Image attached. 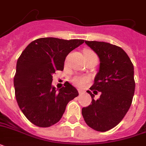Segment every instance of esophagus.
<instances>
[{
    "mask_svg": "<svg viewBox=\"0 0 146 146\" xmlns=\"http://www.w3.org/2000/svg\"><path fill=\"white\" fill-rule=\"evenodd\" d=\"M78 92H79V94H80V95H82V94L84 93V92L82 91V90H81V89H78Z\"/></svg>",
    "mask_w": 146,
    "mask_h": 146,
    "instance_id": "esophagus-1",
    "label": "esophagus"
}]
</instances>
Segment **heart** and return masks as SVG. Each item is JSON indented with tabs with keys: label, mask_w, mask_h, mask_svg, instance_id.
<instances>
[{
	"label": "heart",
	"mask_w": 146,
	"mask_h": 146,
	"mask_svg": "<svg viewBox=\"0 0 146 146\" xmlns=\"http://www.w3.org/2000/svg\"><path fill=\"white\" fill-rule=\"evenodd\" d=\"M86 55H96L92 51L90 50H87L86 52ZM88 78L87 77H75L73 79V82L76 86H83L85 83H86L88 82Z\"/></svg>",
	"instance_id": "heart-1"
}]
</instances>
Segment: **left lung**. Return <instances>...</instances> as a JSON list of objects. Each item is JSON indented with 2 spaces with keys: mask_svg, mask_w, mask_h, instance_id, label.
<instances>
[{
  "mask_svg": "<svg viewBox=\"0 0 146 146\" xmlns=\"http://www.w3.org/2000/svg\"><path fill=\"white\" fill-rule=\"evenodd\" d=\"M85 43L100 59L99 71L90 89L102 94L95 100L93 94L87 91L92 104L82 109V114L89 127L105 132L116 127L131 106L136 86L133 64L120 47L96 41Z\"/></svg>",
  "mask_w": 146,
  "mask_h": 146,
  "instance_id": "obj_1",
  "label": "left lung"
}]
</instances>
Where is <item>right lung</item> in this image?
Masks as SVG:
<instances>
[{"instance_id": "obj_1", "label": "right lung", "mask_w": 146, "mask_h": 146, "mask_svg": "<svg viewBox=\"0 0 146 146\" xmlns=\"http://www.w3.org/2000/svg\"><path fill=\"white\" fill-rule=\"evenodd\" d=\"M84 41L41 38L31 42L18 58L13 79L15 96L22 112L35 126L55 124L61 119L68 102L79 96L68 82L58 92L51 82L53 74L64 70L69 53Z\"/></svg>"}]
</instances>
